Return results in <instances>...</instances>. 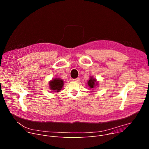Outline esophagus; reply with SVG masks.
<instances>
[{
  "label": "esophagus",
  "mask_w": 149,
  "mask_h": 149,
  "mask_svg": "<svg viewBox=\"0 0 149 149\" xmlns=\"http://www.w3.org/2000/svg\"><path fill=\"white\" fill-rule=\"evenodd\" d=\"M74 81H76V82H79V80H80V78H77L75 79H72Z\"/></svg>",
  "instance_id": "obj_1"
}]
</instances>
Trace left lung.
Here are the masks:
<instances>
[{
    "mask_svg": "<svg viewBox=\"0 0 149 149\" xmlns=\"http://www.w3.org/2000/svg\"><path fill=\"white\" fill-rule=\"evenodd\" d=\"M88 84L89 87L91 88H93L94 87L96 86L97 85V83L96 82V79H94V78H93V77H91V78L89 79L88 82Z\"/></svg>",
    "mask_w": 149,
    "mask_h": 149,
    "instance_id": "1",
    "label": "left lung"
}]
</instances>
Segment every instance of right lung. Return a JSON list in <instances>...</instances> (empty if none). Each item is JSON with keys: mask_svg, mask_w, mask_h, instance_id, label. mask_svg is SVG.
Listing matches in <instances>:
<instances>
[{"mask_svg": "<svg viewBox=\"0 0 149 149\" xmlns=\"http://www.w3.org/2000/svg\"><path fill=\"white\" fill-rule=\"evenodd\" d=\"M63 82L60 78H55L49 82V87L51 90L55 92H59L63 87Z\"/></svg>", "mask_w": 149, "mask_h": 149, "instance_id": "obj_1", "label": "right lung"}]
</instances>
